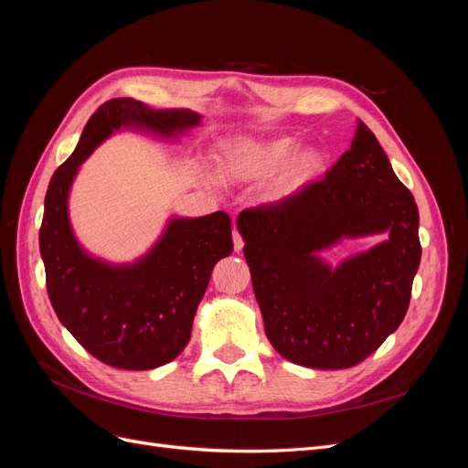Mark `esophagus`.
Returning a JSON list of instances; mask_svg holds the SVG:
<instances>
[{
  "label": "esophagus",
  "instance_id": "1",
  "mask_svg": "<svg viewBox=\"0 0 468 468\" xmlns=\"http://www.w3.org/2000/svg\"><path fill=\"white\" fill-rule=\"evenodd\" d=\"M234 250L236 251H242V248H244V238H242V234H239L238 230H234Z\"/></svg>",
  "mask_w": 468,
  "mask_h": 468
}]
</instances>
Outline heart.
<instances>
[{
	"label": "heart",
	"instance_id": "heart-1",
	"mask_svg": "<svg viewBox=\"0 0 468 468\" xmlns=\"http://www.w3.org/2000/svg\"><path fill=\"white\" fill-rule=\"evenodd\" d=\"M296 152V143L291 138H277L269 143L236 140L222 154V174L234 179H253L271 176L285 165ZM324 167V155L316 150H306L294 160L289 183L301 186L316 177Z\"/></svg>",
	"mask_w": 468,
	"mask_h": 468
}]
</instances>
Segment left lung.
Wrapping results in <instances>:
<instances>
[{"instance_id":"obj_1","label":"left lung","mask_w":468,"mask_h":468,"mask_svg":"<svg viewBox=\"0 0 468 468\" xmlns=\"http://www.w3.org/2000/svg\"><path fill=\"white\" fill-rule=\"evenodd\" d=\"M420 215L363 121L322 179L285 199L239 212L238 230L263 314L282 357L313 369H349L402 324L420 267ZM388 231L385 243L337 270L315 251L342 237Z\"/></svg>"}]
</instances>
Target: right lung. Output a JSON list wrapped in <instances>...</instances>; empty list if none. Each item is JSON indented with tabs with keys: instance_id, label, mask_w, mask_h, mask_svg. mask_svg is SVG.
I'll return each instance as SVG.
<instances>
[{
	"instance_id": "right-lung-1",
	"label": "right lung",
	"mask_w": 468,
	"mask_h": 468,
	"mask_svg": "<svg viewBox=\"0 0 468 468\" xmlns=\"http://www.w3.org/2000/svg\"><path fill=\"white\" fill-rule=\"evenodd\" d=\"M199 121L187 109L154 111L131 97L111 99L93 112L74 154L50 179L38 232L48 299L68 332L117 369H155L187 346L212 267L234 250L232 220L222 210L174 218L148 256L115 267L76 242L68 220L69 186L81 162L121 126L174 136Z\"/></svg>"
}]
</instances>
